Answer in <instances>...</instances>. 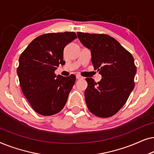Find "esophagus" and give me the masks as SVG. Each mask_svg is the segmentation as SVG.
<instances>
[{"instance_id":"obj_1","label":"esophagus","mask_w":154,"mask_h":154,"mask_svg":"<svg viewBox=\"0 0 154 154\" xmlns=\"http://www.w3.org/2000/svg\"><path fill=\"white\" fill-rule=\"evenodd\" d=\"M75 76H76V79H79V80H80V79H83V77H82L81 75H79V74H77L76 75H75Z\"/></svg>"}]
</instances>
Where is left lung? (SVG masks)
<instances>
[{
  "label": "left lung",
  "instance_id": "8db88e82",
  "mask_svg": "<svg viewBox=\"0 0 154 154\" xmlns=\"http://www.w3.org/2000/svg\"><path fill=\"white\" fill-rule=\"evenodd\" d=\"M81 43L91 52L92 63L102 75L96 83L85 79V102L89 111L101 118L112 116L121 109L134 87L137 72L134 58L116 40L106 34L77 33Z\"/></svg>",
  "mask_w": 154,
  "mask_h": 154
}]
</instances>
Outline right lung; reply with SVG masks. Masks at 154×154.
Here are the masks:
<instances>
[{
    "instance_id": "1",
    "label": "right lung",
    "mask_w": 154,
    "mask_h": 154,
    "mask_svg": "<svg viewBox=\"0 0 154 154\" xmlns=\"http://www.w3.org/2000/svg\"><path fill=\"white\" fill-rule=\"evenodd\" d=\"M76 38L74 32L41 35L31 41L20 57L17 73L21 88L39 114H56L66 104L75 76L56 75L54 71L60 64H65V46Z\"/></svg>"
}]
</instances>
